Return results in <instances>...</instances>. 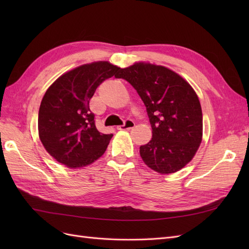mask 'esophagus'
Masks as SVG:
<instances>
[{
    "label": "esophagus",
    "mask_w": 249,
    "mask_h": 249,
    "mask_svg": "<svg viewBox=\"0 0 249 249\" xmlns=\"http://www.w3.org/2000/svg\"><path fill=\"white\" fill-rule=\"evenodd\" d=\"M134 125H135V123L132 119H126L124 124L117 126V130H129V129H132Z\"/></svg>",
    "instance_id": "obj_1"
}]
</instances>
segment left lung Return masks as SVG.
I'll use <instances>...</instances> for the list:
<instances>
[{"label":"left lung","instance_id":"1","mask_svg":"<svg viewBox=\"0 0 249 249\" xmlns=\"http://www.w3.org/2000/svg\"><path fill=\"white\" fill-rule=\"evenodd\" d=\"M118 78L136 90L146 107L153 138L140 146L142 160L153 170L168 175L194 157L202 137V113L193 88L166 67L136 63Z\"/></svg>","mask_w":249,"mask_h":249}]
</instances>
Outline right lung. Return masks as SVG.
I'll return each instance as SVG.
<instances>
[{
	"label": "right lung",
	"instance_id": "1",
	"mask_svg": "<svg viewBox=\"0 0 249 249\" xmlns=\"http://www.w3.org/2000/svg\"><path fill=\"white\" fill-rule=\"evenodd\" d=\"M123 70L106 61L77 67L47 90L38 113L39 138L47 152L70 168L91 164L106 152L112 134L95 126L89 101L96 88Z\"/></svg>",
	"mask_w": 249,
	"mask_h": 249
}]
</instances>
